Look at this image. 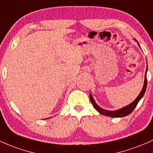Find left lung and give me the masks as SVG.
Segmentation results:
<instances>
[{
  "instance_id": "8db88e82",
  "label": "left lung",
  "mask_w": 153,
  "mask_h": 153,
  "mask_svg": "<svg viewBox=\"0 0 153 153\" xmlns=\"http://www.w3.org/2000/svg\"><path fill=\"white\" fill-rule=\"evenodd\" d=\"M137 41V40H135ZM139 46V44L138 43ZM147 68L146 69V72H145V82H144V85H143V88H142V91H141L140 94H139L138 97H137L134 101L131 103L130 105H127V106L123 107L121 109H119L117 110H114V111H110V110H104V109H102L101 107H100L97 105V104L96 103L94 100V98L92 97L91 94H89V97H90V100L91 102L92 103L93 105V107H94L96 110H97L100 113H101L102 115H106V116H110V117H125L126 115H129L132 112V111L134 110L136 107H137V104L139 102V100L143 97L144 94H145V91H146V88H147Z\"/></svg>"
}]
</instances>
